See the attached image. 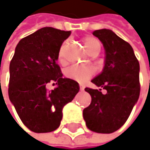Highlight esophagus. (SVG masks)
Returning <instances> with one entry per match:
<instances>
[{
  "instance_id": "esophagus-1",
  "label": "esophagus",
  "mask_w": 150,
  "mask_h": 150,
  "mask_svg": "<svg viewBox=\"0 0 150 150\" xmlns=\"http://www.w3.org/2000/svg\"><path fill=\"white\" fill-rule=\"evenodd\" d=\"M80 89L82 91V90H84V86L83 85H81V84H80Z\"/></svg>"
}]
</instances>
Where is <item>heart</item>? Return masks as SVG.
I'll return each instance as SVG.
<instances>
[{
    "label": "heart",
    "instance_id": "1",
    "mask_svg": "<svg viewBox=\"0 0 150 150\" xmlns=\"http://www.w3.org/2000/svg\"><path fill=\"white\" fill-rule=\"evenodd\" d=\"M83 43L87 49V51L90 54L93 51H100L101 50V42L95 37L87 36L83 39ZM67 43H63L61 47L58 54V58L61 62H64V48ZM95 74V70L91 67L88 66H71L65 71V76L69 79L74 80L78 82H84L92 77Z\"/></svg>",
    "mask_w": 150,
    "mask_h": 150
}]
</instances>
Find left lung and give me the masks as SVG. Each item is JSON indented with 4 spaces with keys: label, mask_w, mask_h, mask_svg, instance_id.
Returning a JSON list of instances; mask_svg holds the SVG:
<instances>
[{
    "label": "left lung",
    "mask_w": 150,
    "mask_h": 150,
    "mask_svg": "<svg viewBox=\"0 0 150 150\" xmlns=\"http://www.w3.org/2000/svg\"><path fill=\"white\" fill-rule=\"evenodd\" d=\"M103 44L106 54L103 72L91 81L106 89L86 88L91 103L83 109L88 129L102 134L118 130L128 120L140 96V65L130 44L112 30L93 32Z\"/></svg>",
    "instance_id": "8db88e82"
}]
</instances>
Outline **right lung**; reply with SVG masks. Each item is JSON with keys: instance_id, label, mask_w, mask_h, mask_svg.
Segmentation results:
<instances>
[{"instance_id": "obj_1", "label": "right lung", "mask_w": 150, "mask_h": 150, "mask_svg": "<svg viewBox=\"0 0 150 150\" xmlns=\"http://www.w3.org/2000/svg\"><path fill=\"white\" fill-rule=\"evenodd\" d=\"M70 34L46 27L22 38L15 47L9 65L8 96L23 124L33 132L55 130L63 107L79 92L78 82L63 78L56 62ZM53 81L57 86L48 91L45 87Z\"/></svg>"}]
</instances>
